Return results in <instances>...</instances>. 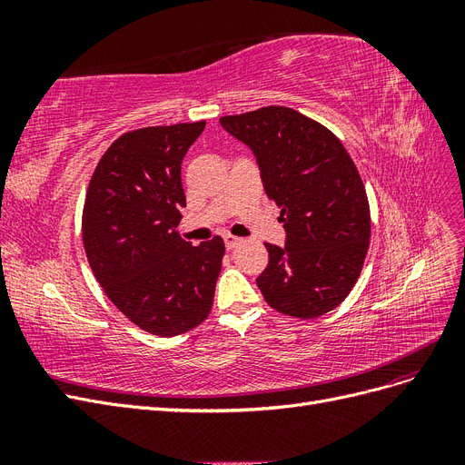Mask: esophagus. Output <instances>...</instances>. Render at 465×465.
<instances>
[{
  "label": "esophagus",
  "mask_w": 465,
  "mask_h": 465,
  "mask_svg": "<svg viewBox=\"0 0 465 465\" xmlns=\"http://www.w3.org/2000/svg\"><path fill=\"white\" fill-rule=\"evenodd\" d=\"M223 238H224V246H227V250H232V248H236L238 244L242 242V238L232 236V234H224Z\"/></svg>",
  "instance_id": "1"
}]
</instances>
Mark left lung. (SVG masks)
I'll use <instances>...</instances> for the list:
<instances>
[{"label":"left lung","instance_id":"obj_1","mask_svg":"<svg viewBox=\"0 0 465 465\" xmlns=\"http://www.w3.org/2000/svg\"><path fill=\"white\" fill-rule=\"evenodd\" d=\"M219 122L254 151L287 231L285 248L265 242L270 263L256 279L265 302L302 320L333 311L355 287L371 244L369 198L351 154L326 125L287 106Z\"/></svg>","mask_w":465,"mask_h":465}]
</instances>
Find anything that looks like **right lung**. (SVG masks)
<instances>
[{
    "mask_svg": "<svg viewBox=\"0 0 465 465\" xmlns=\"http://www.w3.org/2000/svg\"><path fill=\"white\" fill-rule=\"evenodd\" d=\"M205 120L125 132L98 161L83 207V246L106 297L139 330L186 333L209 316L221 236L192 246L176 231L186 207L182 159Z\"/></svg>",
    "mask_w": 465,
    "mask_h": 465,
    "instance_id": "right-lung-1",
    "label": "right lung"
}]
</instances>
